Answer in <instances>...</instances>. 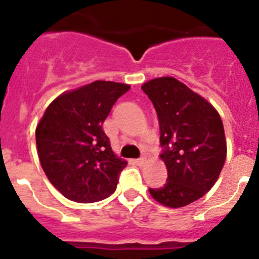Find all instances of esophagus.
Instances as JSON below:
<instances>
[{
  "mask_svg": "<svg viewBox=\"0 0 259 259\" xmlns=\"http://www.w3.org/2000/svg\"><path fill=\"white\" fill-rule=\"evenodd\" d=\"M135 163H136L137 166H143V164L145 163V159H144V158H137V159H135Z\"/></svg>",
  "mask_w": 259,
  "mask_h": 259,
  "instance_id": "obj_1",
  "label": "esophagus"
}]
</instances>
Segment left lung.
<instances>
[{
	"instance_id": "8db88e82",
	"label": "left lung",
	"mask_w": 259,
	"mask_h": 259,
	"mask_svg": "<svg viewBox=\"0 0 259 259\" xmlns=\"http://www.w3.org/2000/svg\"><path fill=\"white\" fill-rule=\"evenodd\" d=\"M141 89L157 111L167 167L166 184L149 192L164 206L183 207L218 180L227 155L223 123L211 104L175 77L149 80Z\"/></svg>"
}]
</instances>
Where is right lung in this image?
Wrapping results in <instances>:
<instances>
[{
  "instance_id": "obj_1",
  "label": "right lung",
  "mask_w": 259,
  "mask_h": 259,
  "mask_svg": "<svg viewBox=\"0 0 259 259\" xmlns=\"http://www.w3.org/2000/svg\"><path fill=\"white\" fill-rule=\"evenodd\" d=\"M128 84L97 80L62 93L36 127V145L45 175L66 198L91 203L114 193L127 162L114 154L102 130Z\"/></svg>"
}]
</instances>
